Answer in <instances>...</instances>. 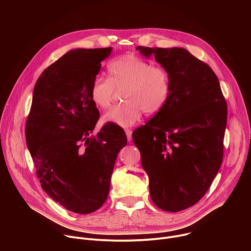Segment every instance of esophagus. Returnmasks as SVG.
Here are the masks:
<instances>
[{"instance_id":"34e87169","label":"esophagus","mask_w":251,"mask_h":251,"mask_svg":"<svg viewBox=\"0 0 251 251\" xmlns=\"http://www.w3.org/2000/svg\"><path fill=\"white\" fill-rule=\"evenodd\" d=\"M126 132V136H127V140L130 142L132 141V130L131 129H126L125 130Z\"/></svg>"}]
</instances>
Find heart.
Masks as SVG:
<instances>
[{
    "mask_svg": "<svg viewBox=\"0 0 251 251\" xmlns=\"http://www.w3.org/2000/svg\"><path fill=\"white\" fill-rule=\"evenodd\" d=\"M108 78L96 76L90 84V98L98 108L109 107L116 90L121 91L124 103L113 107L103 121L121 127L134 125L142 116L155 115L166 105L171 94V76L161 65L134 54H125L108 66Z\"/></svg>",
    "mask_w": 251,
    "mask_h": 251,
    "instance_id": "heart-1",
    "label": "heart"
}]
</instances>
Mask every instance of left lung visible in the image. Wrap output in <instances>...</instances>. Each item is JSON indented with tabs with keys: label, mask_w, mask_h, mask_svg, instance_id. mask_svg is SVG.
I'll use <instances>...</instances> for the list:
<instances>
[{
	"label": "left lung",
	"mask_w": 251,
	"mask_h": 251,
	"mask_svg": "<svg viewBox=\"0 0 251 251\" xmlns=\"http://www.w3.org/2000/svg\"><path fill=\"white\" fill-rule=\"evenodd\" d=\"M136 50L153 55L169 71L172 89L163 109L133 132V142L149 176L154 203L180 211L204 196L221 168L226 102L213 70L187 50Z\"/></svg>",
	"instance_id": "8db88e82"
}]
</instances>
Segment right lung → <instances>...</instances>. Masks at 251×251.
I'll return each mask as SVG.
<instances>
[{"mask_svg":"<svg viewBox=\"0 0 251 251\" xmlns=\"http://www.w3.org/2000/svg\"><path fill=\"white\" fill-rule=\"evenodd\" d=\"M111 48L78 49L46 68L35 82L25 122V141L43 190L66 209L80 214L105 202L124 130L93 129L99 111L90 84Z\"/></svg>","mask_w":251,"mask_h":251,"instance_id":"add662e5","label":"right lung"}]
</instances>
